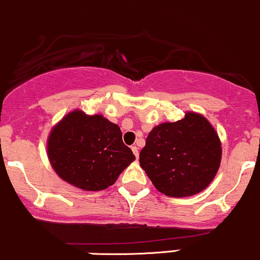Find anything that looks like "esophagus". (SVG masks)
Segmentation results:
<instances>
[{
  "mask_svg": "<svg viewBox=\"0 0 260 260\" xmlns=\"http://www.w3.org/2000/svg\"><path fill=\"white\" fill-rule=\"evenodd\" d=\"M132 152H133V154H135V155H136V158H138L139 152H138V148H137L136 145H135V147H132Z\"/></svg>",
  "mask_w": 260,
  "mask_h": 260,
  "instance_id": "esophagus-1",
  "label": "esophagus"
}]
</instances>
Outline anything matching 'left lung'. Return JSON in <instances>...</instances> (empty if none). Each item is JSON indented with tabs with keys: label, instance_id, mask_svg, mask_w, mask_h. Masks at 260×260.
<instances>
[{
	"label": "left lung",
	"instance_id": "8db88e82",
	"mask_svg": "<svg viewBox=\"0 0 260 260\" xmlns=\"http://www.w3.org/2000/svg\"><path fill=\"white\" fill-rule=\"evenodd\" d=\"M221 156L215 128L204 116L187 112L180 121L165 122L150 131L139 162L158 191L185 198L209 186Z\"/></svg>",
	"mask_w": 260,
	"mask_h": 260
}]
</instances>
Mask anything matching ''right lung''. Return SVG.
<instances>
[{
    "label": "right lung",
    "instance_id": "1",
    "mask_svg": "<svg viewBox=\"0 0 260 260\" xmlns=\"http://www.w3.org/2000/svg\"><path fill=\"white\" fill-rule=\"evenodd\" d=\"M47 148L55 173L86 191L107 189L136 159L122 141L118 125L104 116H87L80 110L54 125Z\"/></svg>",
    "mask_w": 260,
    "mask_h": 260
}]
</instances>
